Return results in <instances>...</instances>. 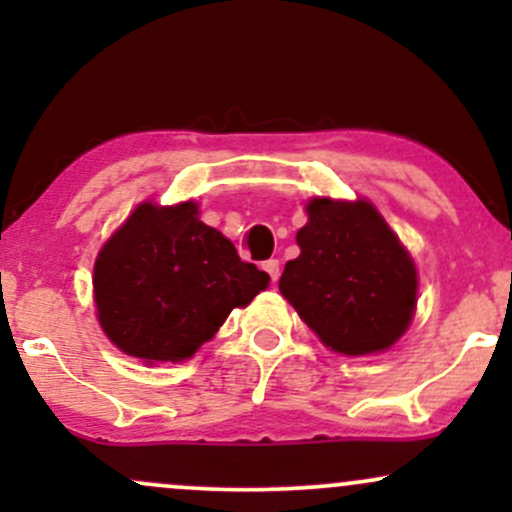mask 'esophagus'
<instances>
[{"instance_id":"34e87169","label":"esophagus","mask_w":512,"mask_h":512,"mask_svg":"<svg viewBox=\"0 0 512 512\" xmlns=\"http://www.w3.org/2000/svg\"><path fill=\"white\" fill-rule=\"evenodd\" d=\"M262 269L269 274V279H272V284H276V281H279V274H281L279 260H267V262L262 264Z\"/></svg>"}]
</instances>
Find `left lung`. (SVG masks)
<instances>
[{
  "instance_id": "left-lung-1",
  "label": "left lung",
  "mask_w": 512,
  "mask_h": 512,
  "mask_svg": "<svg viewBox=\"0 0 512 512\" xmlns=\"http://www.w3.org/2000/svg\"><path fill=\"white\" fill-rule=\"evenodd\" d=\"M296 233L301 255L279 279L320 342L346 356L390 349L416 310V267L409 252L366 199H310Z\"/></svg>"
}]
</instances>
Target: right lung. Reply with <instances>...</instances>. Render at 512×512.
Listing matches in <instances>:
<instances>
[{
	"label": "right lung",
	"instance_id": "obj_1",
	"mask_svg": "<svg viewBox=\"0 0 512 512\" xmlns=\"http://www.w3.org/2000/svg\"><path fill=\"white\" fill-rule=\"evenodd\" d=\"M269 286V274L199 221L195 202H144L110 236L93 267L98 322L117 349L144 363L195 356Z\"/></svg>",
	"mask_w": 512,
	"mask_h": 512
}]
</instances>
